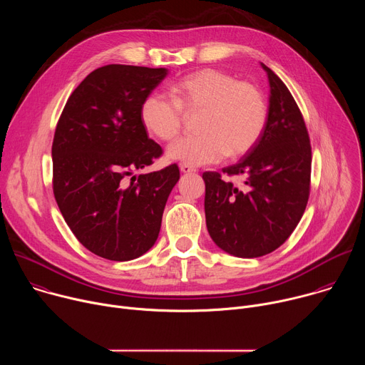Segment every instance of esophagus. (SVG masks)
<instances>
[{
	"label": "esophagus",
	"instance_id": "esophagus-1",
	"mask_svg": "<svg viewBox=\"0 0 365 365\" xmlns=\"http://www.w3.org/2000/svg\"><path fill=\"white\" fill-rule=\"evenodd\" d=\"M180 172L182 173H195L196 172V168H192V166H189V165H180Z\"/></svg>",
	"mask_w": 365,
	"mask_h": 365
}]
</instances>
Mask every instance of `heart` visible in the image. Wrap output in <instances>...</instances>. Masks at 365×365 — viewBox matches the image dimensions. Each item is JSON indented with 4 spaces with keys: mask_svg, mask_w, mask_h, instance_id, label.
Segmentation results:
<instances>
[{
    "mask_svg": "<svg viewBox=\"0 0 365 365\" xmlns=\"http://www.w3.org/2000/svg\"><path fill=\"white\" fill-rule=\"evenodd\" d=\"M173 99L150 93L140 107L144 127L163 141L176 138L186 114L200 113L199 135L183 137L168 148V158L189 166L221 162L247 154L263 135L267 101L257 85L237 81L218 69H200L170 85Z\"/></svg>",
    "mask_w": 365,
    "mask_h": 365,
    "instance_id": "1",
    "label": "heart"
}]
</instances>
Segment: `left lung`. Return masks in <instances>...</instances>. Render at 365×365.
I'll list each match as a JSON object with an SVG mask.
<instances>
[{
    "instance_id": "obj_1",
    "label": "left lung",
    "mask_w": 365,
    "mask_h": 365,
    "mask_svg": "<svg viewBox=\"0 0 365 365\" xmlns=\"http://www.w3.org/2000/svg\"><path fill=\"white\" fill-rule=\"evenodd\" d=\"M270 83L267 124L258 143L224 168L244 176L242 186L205 172V218L225 252L254 258L279 248L297 227L309 199L312 151L302 113L283 81L264 63Z\"/></svg>"
}]
</instances>
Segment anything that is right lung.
<instances>
[{"instance_id": "right-lung-1", "label": "right lung", "mask_w": 365, "mask_h": 365, "mask_svg": "<svg viewBox=\"0 0 365 365\" xmlns=\"http://www.w3.org/2000/svg\"><path fill=\"white\" fill-rule=\"evenodd\" d=\"M166 75V68L95 69L69 96L55 131L59 210L85 248L113 262L134 259L154 245L180 178L178 165H170L129 179L162 155L147 135L140 107Z\"/></svg>"}]
</instances>
